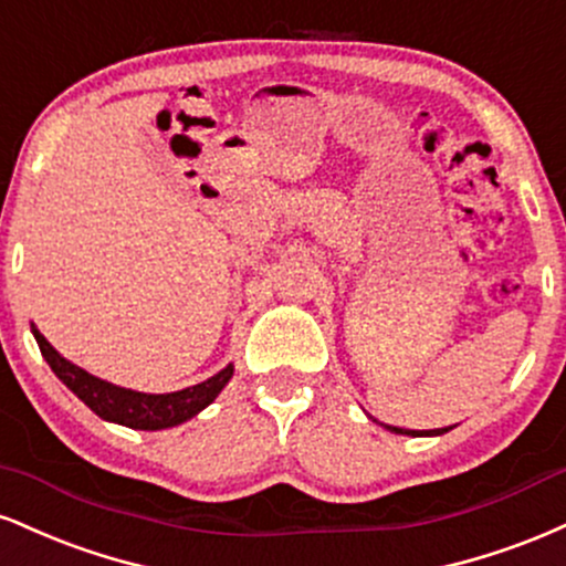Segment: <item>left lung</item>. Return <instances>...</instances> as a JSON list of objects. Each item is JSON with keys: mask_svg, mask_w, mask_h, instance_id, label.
Masks as SVG:
<instances>
[{"mask_svg": "<svg viewBox=\"0 0 566 566\" xmlns=\"http://www.w3.org/2000/svg\"><path fill=\"white\" fill-rule=\"evenodd\" d=\"M384 429L395 431V434H408V437H434V434H444V431L450 429H429V431H413V429H400V427H387V423H381Z\"/></svg>", "mask_w": 566, "mask_h": 566, "instance_id": "left-lung-1", "label": "left lung"}]
</instances>
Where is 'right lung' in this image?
<instances>
[{
  "label": "right lung",
  "instance_id": "add662e5",
  "mask_svg": "<svg viewBox=\"0 0 566 566\" xmlns=\"http://www.w3.org/2000/svg\"><path fill=\"white\" fill-rule=\"evenodd\" d=\"M33 338H36L44 360L50 363L52 374H55L60 381L86 405V408L95 410V413L99 418H105V421L122 423V427L129 429L156 431L185 423L188 418L201 413L206 405L214 402L219 391L224 389V384L232 378V365H228V368L219 370L217 376L206 378V381L196 384V387L169 391V395H145V391L116 387V384H108L103 381V378L86 374L84 368H78V365L60 357V352L52 347L36 328H33Z\"/></svg>",
  "mask_w": 566,
  "mask_h": 566
}]
</instances>
